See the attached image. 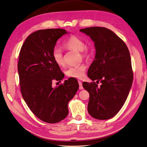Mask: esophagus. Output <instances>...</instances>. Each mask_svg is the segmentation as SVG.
<instances>
[{
    "mask_svg": "<svg viewBox=\"0 0 147 147\" xmlns=\"http://www.w3.org/2000/svg\"><path fill=\"white\" fill-rule=\"evenodd\" d=\"M78 83H79V88L80 90H83V84H82V82L81 81H78Z\"/></svg>",
    "mask_w": 147,
    "mask_h": 147,
    "instance_id": "1",
    "label": "esophagus"
}]
</instances>
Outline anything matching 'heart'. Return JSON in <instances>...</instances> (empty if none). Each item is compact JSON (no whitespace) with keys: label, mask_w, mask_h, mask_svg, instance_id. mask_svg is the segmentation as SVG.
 Here are the masks:
<instances>
[{"label":"heart","mask_w":147,"mask_h":147,"mask_svg":"<svg viewBox=\"0 0 147 147\" xmlns=\"http://www.w3.org/2000/svg\"><path fill=\"white\" fill-rule=\"evenodd\" d=\"M63 46L67 49H75L81 51V56L83 57H89L91 55V51L90 47L85 45L84 40L79 36L74 35L71 36L66 40H64ZM52 57L54 63L58 66H62L64 64L63 51L59 47H54L52 51ZM86 69V66L84 64H82L80 65L69 67L66 71V74L67 76L69 78L81 79L84 77Z\"/></svg>","instance_id":"b5f03b06"}]
</instances>
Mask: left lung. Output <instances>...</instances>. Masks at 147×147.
<instances>
[{
    "label": "left lung",
    "mask_w": 147,
    "mask_h": 147,
    "mask_svg": "<svg viewBox=\"0 0 147 147\" xmlns=\"http://www.w3.org/2000/svg\"><path fill=\"white\" fill-rule=\"evenodd\" d=\"M80 31L90 36L96 52L88 71L93 82L83 83L90 94L88 111L98 120H108L120 110L130 90L134 80L130 54L123 40L110 29L91 27ZM95 80L102 83L100 87Z\"/></svg>",
    "instance_id": "8db88e82"
}]
</instances>
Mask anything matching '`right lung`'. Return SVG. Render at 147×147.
<instances>
[{
  "instance_id": "1",
  "label": "right lung",
  "mask_w": 147,
  "mask_h": 147,
  "mask_svg": "<svg viewBox=\"0 0 147 147\" xmlns=\"http://www.w3.org/2000/svg\"><path fill=\"white\" fill-rule=\"evenodd\" d=\"M65 29L39 30L30 34L19 53L18 64L20 89L31 111L40 120L56 123L68 115L67 104L79 88L75 78L52 87L54 80H62L64 74L53 59L52 51Z\"/></svg>"
}]
</instances>
